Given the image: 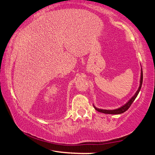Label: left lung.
<instances>
[{
	"mask_svg": "<svg viewBox=\"0 0 155 155\" xmlns=\"http://www.w3.org/2000/svg\"><path fill=\"white\" fill-rule=\"evenodd\" d=\"M142 82H143V72H142V68L141 69V77H140V86H139V88L137 91H136L135 94H134V96H132L129 101H128L127 103L124 104V105L119 107L116 109H113V110H107V109H98L96 108V107L94 105V109H95L96 111H98V112H101L103 113V114H121L122 113L125 112L126 111H127L128 108L130 107L132 103L134 102L135 98H137V96L138 95L139 92L141 90V85H142Z\"/></svg>",
	"mask_w": 155,
	"mask_h": 155,
	"instance_id": "obj_1",
	"label": "left lung"
}]
</instances>
